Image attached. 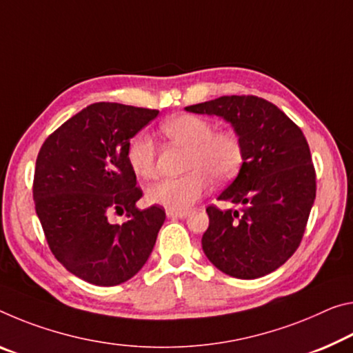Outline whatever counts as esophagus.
<instances>
[{
    "instance_id": "1",
    "label": "esophagus",
    "mask_w": 353,
    "mask_h": 353,
    "mask_svg": "<svg viewBox=\"0 0 353 353\" xmlns=\"http://www.w3.org/2000/svg\"><path fill=\"white\" fill-rule=\"evenodd\" d=\"M166 215L170 216V218H181V220H182V218H187L190 215V212L188 210H179V212L168 210Z\"/></svg>"
}]
</instances>
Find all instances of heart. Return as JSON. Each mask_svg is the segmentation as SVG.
I'll return each instance as SVG.
<instances>
[{"mask_svg":"<svg viewBox=\"0 0 353 353\" xmlns=\"http://www.w3.org/2000/svg\"><path fill=\"white\" fill-rule=\"evenodd\" d=\"M165 135L188 148L185 170L188 174L161 179L148 188V201L168 210H185L204 196L216 182H226L237 174L243 163V146L236 132H215L212 122L193 114L172 116L161 125ZM127 163L141 179L155 176V144L152 138L137 135L127 148Z\"/></svg>","mask_w":353,"mask_h":353,"instance_id":"b5f03b06","label":"heart"}]
</instances>
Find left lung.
<instances>
[{"label": "left lung", "instance_id": "8db88e82", "mask_svg": "<svg viewBox=\"0 0 353 353\" xmlns=\"http://www.w3.org/2000/svg\"><path fill=\"white\" fill-rule=\"evenodd\" d=\"M185 111L225 119L243 146L237 177L218 196L242 209L207 207L204 254L229 276L268 275L299 248L316 199V172L303 132L278 106L254 96H223Z\"/></svg>", "mask_w": 353, "mask_h": 353}]
</instances>
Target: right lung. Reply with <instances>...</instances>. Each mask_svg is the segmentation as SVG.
<instances>
[{
  "instance_id": "1",
  "label": "right lung",
  "mask_w": 353,
  "mask_h": 353,
  "mask_svg": "<svg viewBox=\"0 0 353 353\" xmlns=\"http://www.w3.org/2000/svg\"><path fill=\"white\" fill-rule=\"evenodd\" d=\"M159 111L99 102L65 121L42 144L32 196L48 247L67 270L96 286L135 276L165 221L160 205L139 210L143 192L127 163L130 139ZM111 211L128 221L113 225Z\"/></svg>"
}]
</instances>
